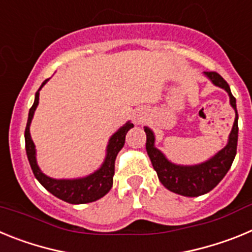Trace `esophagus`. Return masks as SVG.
Masks as SVG:
<instances>
[{"label": "esophagus", "instance_id": "1", "mask_svg": "<svg viewBox=\"0 0 252 252\" xmlns=\"http://www.w3.org/2000/svg\"><path fill=\"white\" fill-rule=\"evenodd\" d=\"M137 122H141V119H137Z\"/></svg>", "mask_w": 252, "mask_h": 252}]
</instances>
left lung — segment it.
Instances as JSON below:
<instances>
[{"label":"left lung","mask_w":252,"mask_h":252,"mask_svg":"<svg viewBox=\"0 0 252 252\" xmlns=\"http://www.w3.org/2000/svg\"><path fill=\"white\" fill-rule=\"evenodd\" d=\"M204 75L215 86L223 88L230 95V103L236 112L235 122L227 145L218 151L215 157L197 165H177L169 161L165 155L155 148V136L149 127H144L146 132V151L151 160L154 169L157 171L161 184L170 192L186 197H198L211 192L217 186L227 171L230 170L237 150L239 139V115L236 108V98L232 95L230 86L221 75L216 72H204Z\"/></svg>","instance_id":"obj_1"}]
</instances>
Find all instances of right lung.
<instances>
[{
    "label": "right lung",
    "instance_id": "add662e5",
    "mask_svg": "<svg viewBox=\"0 0 252 252\" xmlns=\"http://www.w3.org/2000/svg\"><path fill=\"white\" fill-rule=\"evenodd\" d=\"M48 81L49 79L44 81L39 91L35 93L34 104L31 106L30 111H29V119L25 128V148L29 162H30L35 178L39 180V183L53 195L70 204L91 203V202L97 201L106 195L112 188L116 157L120 150L124 148L126 133L131 127H133V124H131L130 121L126 122L121 128L117 130V132L111 136L108 145H107V154L103 164L94 173L84 178H78V179H54V178L48 177L37 166L36 150H35L34 141L30 135L31 120L34 117V112L39 104V92Z\"/></svg>",
    "mask_w": 252,
    "mask_h": 252
}]
</instances>
